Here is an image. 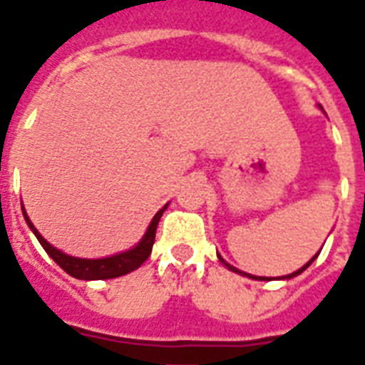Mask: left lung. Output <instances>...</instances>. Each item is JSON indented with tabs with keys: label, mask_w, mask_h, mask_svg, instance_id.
Here are the masks:
<instances>
[{
	"label": "left lung",
	"mask_w": 365,
	"mask_h": 365,
	"mask_svg": "<svg viewBox=\"0 0 365 365\" xmlns=\"http://www.w3.org/2000/svg\"><path fill=\"white\" fill-rule=\"evenodd\" d=\"M319 254H321V250H319V252L314 254L313 258H311V260L307 262L305 266H303V268H299L297 272H293V274H287V275H282V277H279V279H291V277H295V275H299V274H303V272H305L307 268H309V266H311V264H313L314 260H317V256H319ZM217 256H219V260L222 262V264H225V266H227V268L230 269V272H235V274H240V275H246V277H250V279H260V282H268V277H266V279H264V277H260V275H252V274H245V272H240V269H237L235 268V266H230L229 262H225L222 260V256L219 252H217Z\"/></svg>",
	"instance_id": "obj_1"
}]
</instances>
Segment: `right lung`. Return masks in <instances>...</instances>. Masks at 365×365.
Returning <instances> with one entry per match:
<instances>
[{"instance_id": "right-lung-1", "label": "right lung", "mask_w": 365, "mask_h": 365, "mask_svg": "<svg viewBox=\"0 0 365 365\" xmlns=\"http://www.w3.org/2000/svg\"><path fill=\"white\" fill-rule=\"evenodd\" d=\"M168 203L158 213L152 217L148 229L143 235V238L136 242L133 248H128L125 252L113 254V256H105V258H76V256H70V254H64L62 250H58L56 246H52L51 242H46V238H43V235L35 229V225L29 219L27 211L23 207V217L27 221L29 229L33 230V235L36 237V240L41 242L46 254L51 256L52 260L58 264L60 268L64 269L66 274H70L76 279H86V282H91V279H113V277H119V275L130 274L135 272L136 268H140L144 262L148 260V256L152 252V245H154V237H156V227H158L160 217L166 211Z\"/></svg>"}]
</instances>
